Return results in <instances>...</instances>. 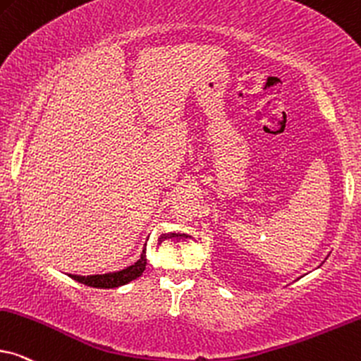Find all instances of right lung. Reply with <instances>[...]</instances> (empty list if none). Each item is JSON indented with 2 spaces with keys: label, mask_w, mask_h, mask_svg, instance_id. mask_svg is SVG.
<instances>
[{
  "label": "right lung",
  "mask_w": 361,
  "mask_h": 361,
  "mask_svg": "<svg viewBox=\"0 0 361 361\" xmlns=\"http://www.w3.org/2000/svg\"><path fill=\"white\" fill-rule=\"evenodd\" d=\"M146 247H144L142 254H140V259L135 262L134 265L128 267V269L119 270V272L114 274H104V275H87V277H82V275H69L73 280H78L79 283L87 285V287L94 288H116L121 287V285H126L133 282L137 277L142 275L144 270H146Z\"/></svg>",
  "instance_id": "right-lung-1"
}]
</instances>
